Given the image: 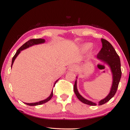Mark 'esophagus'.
<instances>
[{
  "instance_id": "34e87169",
  "label": "esophagus",
  "mask_w": 130,
  "mask_h": 130,
  "mask_svg": "<svg viewBox=\"0 0 130 130\" xmlns=\"http://www.w3.org/2000/svg\"><path fill=\"white\" fill-rule=\"evenodd\" d=\"M69 69L70 70H71V71H74V70H75V69H76V68H75V65H71L70 67H69Z\"/></svg>"
}]
</instances>
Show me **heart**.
<instances>
[{
	"mask_svg": "<svg viewBox=\"0 0 130 130\" xmlns=\"http://www.w3.org/2000/svg\"><path fill=\"white\" fill-rule=\"evenodd\" d=\"M91 46H92V45L90 43H87L84 45V48L85 50H88L91 47Z\"/></svg>",
	"mask_w": 130,
	"mask_h": 130,
	"instance_id": "1",
	"label": "heart"
}]
</instances>
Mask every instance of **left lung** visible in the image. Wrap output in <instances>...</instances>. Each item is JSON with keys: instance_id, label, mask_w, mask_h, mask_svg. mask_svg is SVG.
I'll return each instance as SVG.
<instances>
[{"instance_id": "obj_1", "label": "left lung", "mask_w": 130, "mask_h": 130, "mask_svg": "<svg viewBox=\"0 0 130 130\" xmlns=\"http://www.w3.org/2000/svg\"><path fill=\"white\" fill-rule=\"evenodd\" d=\"M101 41L102 43V47L97 55V58L107 63L111 68L113 77V82L109 93L106 98L102 99L101 101L99 102L98 104L99 106L107 103L112 97H113V96L117 92L118 84H119L121 78V74H122L121 69L120 57L117 54L116 51H115L113 47L108 41L103 39V38H102ZM76 85L77 80H75V84L74 85V91L79 100L83 103L89 105V106H96V103L87 100L80 94L78 89H77Z\"/></svg>"}]
</instances>
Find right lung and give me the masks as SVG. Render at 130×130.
<instances>
[{"instance_id":"obj_1","label":"right lung","mask_w":130,"mask_h":130,"mask_svg":"<svg viewBox=\"0 0 130 130\" xmlns=\"http://www.w3.org/2000/svg\"><path fill=\"white\" fill-rule=\"evenodd\" d=\"M45 42V40L44 39H42V38H38V39H31L29 41H27L25 43L23 44V45L20 48H19L15 54L14 55V56H13V59H12V65H11V68L12 67V65L13 64V62L14 61V60L15 59V58L17 57L18 55H19V54L20 53L21 51L22 50H23L26 49L27 48L29 47L30 46H32L33 45H38V44H40V43H43ZM58 81L56 80L55 82V83H54V87L55 86V84L56 83V82ZM52 96H53V90H52L51 93L50 95L47 98H46L45 100H43V101H41L40 102H36V103H24L28 105V106H38V105H41V104H42L43 103H46L47 102L49 101L50 99H51V98L52 97Z\"/></svg>"}]
</instances>
